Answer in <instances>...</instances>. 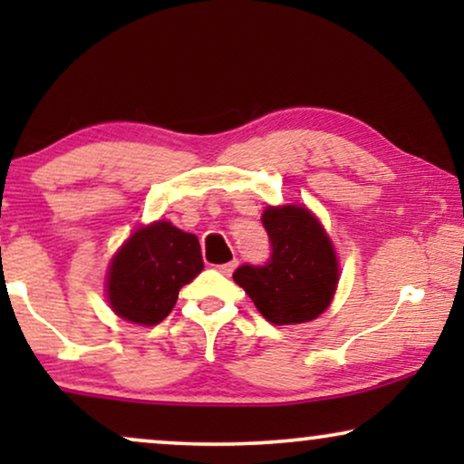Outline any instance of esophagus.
Masks as SVG:
<instances>
[{"label": "esophagus", "mask_w": 464, "mask_h": 464, "mask_svg": "<svg viewBox=\"0 0 464 464\" xmlns=\"http://www.w3.org/2000/svg\"><path fill=\"white\" fill-rule=\"evenodd\" d=\"M234 268H237V262H234V259H232V262H227V264L218 266V270H219L224 276H230L232 272H234Z\"/></svg>", "instance_id": "1"}]
</instances>
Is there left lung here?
<instances>
[{"label": "left lung", "mask_w": 464, "mask_h": 464, "mask_svg": "<svg viewBox=\"0 0 464 464\" xmlns=\"http://www.w3.org/2000/svg\"><path fill=\"white\" fill-rule=\"evenodd\" d=\"M262 224L272 245L268 264L240 266L234 281L275 325L316 319L332 304L340 278L332 238L306 207H266Z\"/></svg>", "instance_id": "1"}]
</instances>
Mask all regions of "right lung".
<instances>
[{
  "label": "right lung",
  "instance_id": "obj_1",
  "mask_svg": "<svg viewBox=\"0 0 464 464\" xmlns=\"http://www.w3.org/2000/svg\"><path fill=\"white\" fill-rule=\"evenodd\" d=\"M200 243L170 221L141 226L120 246L107 270V300L118 316L158 325L173 310L179 289L200 275Z\"/></svg>",
  "mask_w": 464,
  "mask_h": 464
}]
</instances>
